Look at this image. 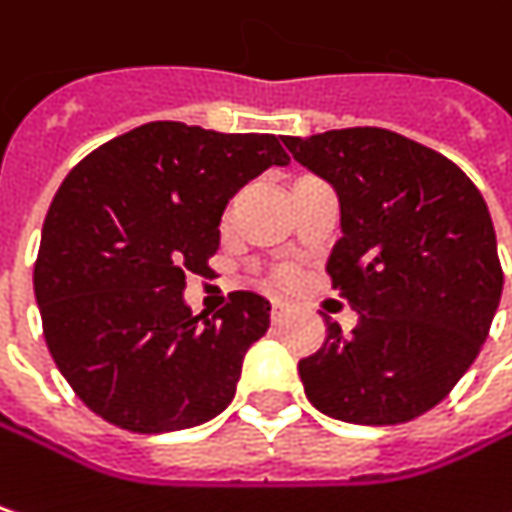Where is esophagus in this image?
I'll return each mask as SVG.
<instances>
[{
	"mask_svg": "<svg viewBox=\"0 0 512 512\" xmlns=\"http://www.w3.org/2000/svg\"><path fill=\"white\" fill-rule=\"evenodd\" d=\"M282 317H285V306H282V303H274V309H271V320L279 323Z\"/></svg>",
	"mask_w": 512,
	"mask_h": 512,
	"instance_id": "obj_1",
	"label": "esophagus"
}]
</instances>
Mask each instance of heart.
<instances>
[{"label": "heart", "mask_w": 512, "mask_h": 512, "mask_svg": "<svg viewBox=\"0 0 512 512\" xmlns=\"http://www.w3.org/2000/svg\"><path fill=\"white\" fill-rule=\"evenodd\" d=\"M268 279H271L274 288H282V291H285V288H294V285H297L300 274H297V268H291V265H279V268L271 271Z\"/></svg>", "instance_id": "heart-1"}]
</instances>
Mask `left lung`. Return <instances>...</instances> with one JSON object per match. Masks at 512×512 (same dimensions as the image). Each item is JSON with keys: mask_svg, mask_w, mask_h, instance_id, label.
<instances>
[{"mask_svg": "<svg viewBox=\"0 0 512 512\" xmlns=\"http://www.w3.org/2000/svg\"><path fill=\"white\" fill-rule=\"evenodd\" d=\"M329 180L341 230L326 271L361 314L300 361L309 402L355 425L411 422L443 402L484 347L504 288L490 209L443 154L384 128L285 136Z\"/></svg>", "mask_w": 512, "mask_h": 512, "instance_id": "left-lung-1", "label": "left lung"}]
</instances>
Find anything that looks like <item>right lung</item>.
Wrapping results in <instances>:
<instances>
[{
  "instance_id": "1",
  "label": "right lung",
  "mask_w": 512,
  "mask_h": 512,
  "mask_svg": "<svg viewBox=\"0 0 512 512\" xmlns=\"http://www.w3.org/2000/svg\"><path fill=\"white\" fill-rule=\"evenodd\" d=\"M271 165H288L274 133L148 122L66 174L43 221L34 297L57 370L92 414L160 434L233 402L271 303L233 291L203 320L183 288L209 271L227 201Z\"/></svg>"
}]
</instances>
